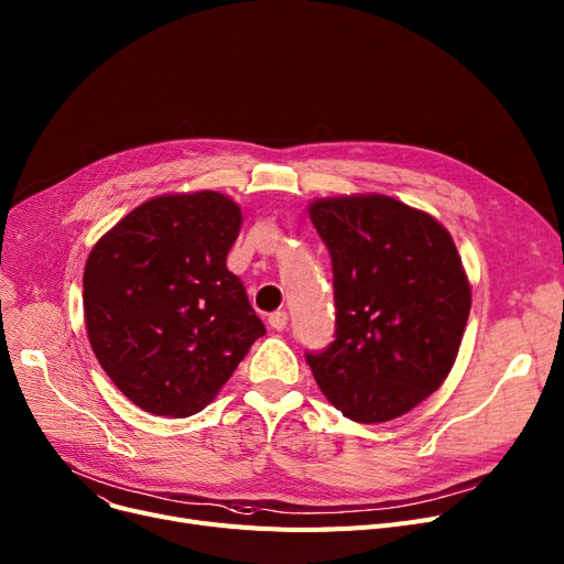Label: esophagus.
<instances>
[{
    "mask_svg": "<svg viewBox=\"0 0 564 564\" xmlns=\"http://www.w3.org/2000/svg\"><path fill=\"white\" fill-rule=\"evenodd\" d=\"M268 322H270V326H272V328L283 330V328L288 326V313H285V311H276V313H272V315H270V319H268Z\"/></svg>",
    "mask_w": 564,
    "mask_h": 564,
    "instance_id": "esophagus-1",
    "label": "esophagus"
}]
</instances>
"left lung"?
<instances>
[{
	"mask_svg": "<svg viewBox=\"0 0 564 564\" xmlns=\"http://www.w3.org/2000/svg\"><path fill=\"white\" fill-rule=\"evenodd\" d=\"M311 219L330 256L335 340L306 362L345 417L390 422L454 367L471 306L460 256L431 215L383 195L322 199Z\"/></svg>",
	"mask_w": 564,
	"mask_h": 564,
	"instance_id": "1",
	"label": "left lung"
}]
</instances>
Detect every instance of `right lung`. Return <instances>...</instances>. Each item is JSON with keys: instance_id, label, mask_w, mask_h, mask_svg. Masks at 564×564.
<instances>
[{"instance_id": "1", "label": "right lung", "mask_w": 564, "mask_h": 564, "mask_svg": "<svg viewBox=\"0 0 564 564\" xmlns=\"http://www.w3.org/2000/svg\"><path fill=\"white\" fill-rule=\"evenodd\" d=\"M242 224L219 193L144 202L90 251L84 311L93 351L135 405L204 410L265 335L227 253Z\"/></svg>"}]
</instances>
